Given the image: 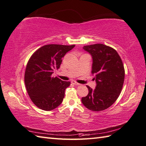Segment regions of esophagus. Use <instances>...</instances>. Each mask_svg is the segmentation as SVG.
<instances>
[{"label": "esophagus", "mask_w": 146, "mask_h": 146, "mask_svg": "<svg viewBox=\"0 0 146 146\" xmlns=\"http://www.w3.org/2000/svg\"><path fill=\"white\" fill-rule=\"evenodd\" d=\"M72 84H75V85H80V83L76 82L75 81H72Z\"/></svg>", "instance_id": "1"}]
</instances>
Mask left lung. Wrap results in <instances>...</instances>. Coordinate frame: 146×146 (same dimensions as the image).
<instances>
[{"label": "left lung", "instance_id": "obj_1", "mask_svg": "<svg viewBox=\"0 0 146 146\" xmlns=\"http://www.w3.org/2000/svg\"><path fill=\"white\" fill-rule=\"evenodd\" d=\"M92 56L91 73L96 83L93 90L86 86L89 93L81 98L83 105L93 111L107 109L119 97L123 86L125 71L119 54L114 48L101 43L84 46Z\"/></svg>", "mask_w": 146, "mask_h": 146}]
</instances>
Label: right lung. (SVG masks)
Here are the masks:
<instances>
[{
	"label": "right lung",
	"instance_id": "1",
	"mask_svg": "<svg viewBox=\"0 0 146 146\" xmlns=\"http://www.w3.org/2000/svg\"><path fill=\"white\" fill-rule=\"evenodd\" d=\"M74 46L49 44L40 47L30 58L24 76L25 87L32 101L40 109L51 111L62 103L70 82L53 77L52 74Z\"/></svg>",
	"mask_w": 146,
	"mask_h": 146
}]
</instances>
